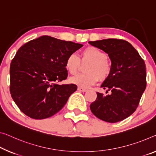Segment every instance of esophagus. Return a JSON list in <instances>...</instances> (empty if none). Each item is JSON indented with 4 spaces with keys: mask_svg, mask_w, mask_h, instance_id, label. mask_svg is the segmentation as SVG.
Wrapping results in <instances>:
<instances>
[{
    "mask_svg": "<svg viewBox=\"0 0 156 156\" xmlns=\"http://www.w3.org/2000/svg\"><path fill=\"white\" fill-rule=\"evenodd\" d=\"M78 90H79V91H80V92H86V91H87V89H86V88H83L79 87L78 88Z\"/></svg>",
    "mask_w": 156,
    "mask_h": 156,
    "instance_id": "34e87169",
    "label": "esophagus"
}]
</instances>
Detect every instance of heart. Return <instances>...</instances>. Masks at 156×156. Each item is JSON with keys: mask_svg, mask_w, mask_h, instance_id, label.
Listing matches in <instances>:
<instances>
[{"mask_svg": "<svg viewBox=\"0 0 156 156\" xmlns=\"http://www.w3.org/2000/svg\"><path fill=\"white\" fill-rule=\"evenodd\" d=\"M81 60L83 63L88 62L85 71L86 73L76 75L70 78V82L79 87L89 88L100 79H105L111 72V63L106 54L95 47H88L81 51ZM80 66V59L75 53L70 54L65 62L66 70L71 75H75Z\"/></svg>", "mask_w": 156, "mask_h": 156, "instance_id": "b5f03b06", "label": "heart"}]
</instances>
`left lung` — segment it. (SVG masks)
Listing matches in <instances>:
<instances>
[{"label": "left lung", "instance_id": "obj_1", "mask_svg": "<svg viewBox=\"0 0 156 156\" xmlns=\"http://www.w3.org/2000/svg\"><path fill=\"white\" fill-rule=\"evenodd\" d=\"M88 43L108 54L112 62L111 72L101 85L111 93H97L96 100L90 105V111L109 123L123 121L135 112L146 89L144 61L126 40L105 39Z\"/></svg>", "mask_w": 156, "mask_h": 156}]
</instances>
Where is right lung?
Returning <instances> with one entry per match:
<instances>
[{
  "mask_svg": "<svg viewBox=\"0 0 156 156\" xmlns=\"http://www.w3.org/2000/svg\"><path fill=\"white\" fill-rule=\"evenodd\" d=\"M83 44L43 35L21 46L9 68L10 93L23 114L34 119L53 116L77 89L58 84L68 76L65 62Z\"/></svg>",
  "mask_w": 156,
  "mask_h": 156,
  "instance_id": "1",
  "label": "right lung"
}]
</instances>
